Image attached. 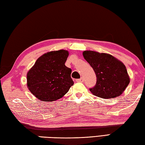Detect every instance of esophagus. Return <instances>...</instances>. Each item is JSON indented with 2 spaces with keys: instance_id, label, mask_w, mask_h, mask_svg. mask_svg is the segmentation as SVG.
I'll return each instance as SVG.
<instances>
[{
  "instance_id": "1",
  "label": "esophagus",
  "mask_w": 145,
  "mask_h": 145,
  "mask_svg": "<svg viewBox=\"0 0 145 145\" xmlns=\"http://www.w3.org/2000/svg\"><path fill=\"white\" fill-rule=\"evenodd\" d=\"M83 78H80V79H78V80H76V82H83Z\"/></svg>"
}]
</instances>
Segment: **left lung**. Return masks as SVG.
Returning <instances> with one entry per match:
<instances>
[{
    "label": "left lung",
    "mask_w": 145,
    "mask_h": 145,
    "mask_svg": "<svg viewBox=\"0 0 145 145\" xmlns=\"http://www.w3.org/2000/svg\"><path fill=\"white\" fill-rule=\"evenodd\" d=\"M97 77L95 87L90 88L92 94L103 99L120 95L130 82V78L123 63L111 55L87 50L83 52Z\"/></svg>",
    "instance_id": "left-lung-1"
}]
</instances>
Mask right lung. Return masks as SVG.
<instances>
[{
  "mask_svg": "<svg viewBox=\"0 0 145 145\" xmlns=\"http://www.w3.org/2000/svg\"><path fill=\"white\" fill-rule=\"evenodd\" d=\"M68 56L65 50L47 52L38 58L28 71L27 87L40 101L59 99L74 84L71 78L72 70L65 65Z\"/></svg>",
  "mask_w": 145,
  "mask_h": 145,
  "instance_id": "1",
  "label": "right lung"
}]
</instances>
